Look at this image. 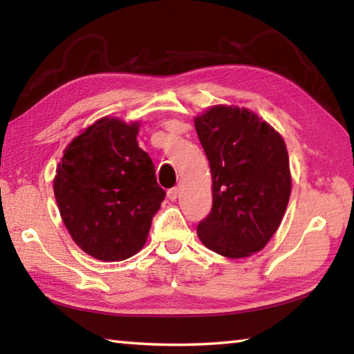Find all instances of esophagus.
I'll list each match as a JSON object with an SVG mask.
<instances>
[{
	"instance_id": "obj_1",
	"label": "esophagus",
	"mask_w": 354,
	"mask_h": 354,
	"mask_svg": "<svg viewBox=\"0 0 354 354\" xmlns=\"http://www.w3.org/2000/svg\"><path fill=\"white\" fill-rule=\"evenodd\" d=\"M178 196H179V189H170L169 192H167V198L170 199V201H176L178 199Z\"/></svg>"
}]
</instances>
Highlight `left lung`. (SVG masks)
Returning a JSON list of instances; mask_svg holds the SVG:
<instances>
[{
	"label": "left lung",
	"mask_w": 354,
	"mask_h": 354,
	"mask_svg": "<svg viewBox=\"0 0 354 354\" xmlns=\"http://www.w3.org/2000/svg\"><path fill=\"white\" fill-rule=\"evenodd\" d=\"M212 170L213 208L198 225L202 243L227 259L261 251L280 227L292 192L280 132L246 108L214 104L194 117Z\"/></svg>",
	"instance_id": "8db88e82"
}]
</instances>
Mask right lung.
<instances>
[{"mask_svg": "<svg viewBox=\"0 0 354 354\" xmlns=\"http://www.w3.org/2000/svg\"><path fill=\"white\" fill-rule=\"evenodd\" d=\"M138 120L102 117L64 150L53 190L65 228L82 251L122 261L145 246L165 192L138 146Z\"/></svg>", "mask_w": 354, "mask_h": 354, "instance_id": "1", "label": "right lung"}]
</instances>
